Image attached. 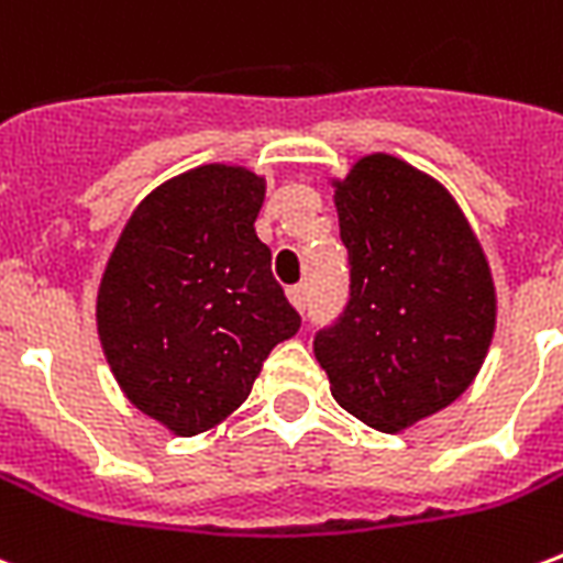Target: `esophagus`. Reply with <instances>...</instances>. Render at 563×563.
<instances>
[{
  "label": "esophagus",
  "instance_id": "1",
  "mask_svg": "<svg viewBox=\"0 0 563 563\" xmlns=\"http://www.w3.org/2000/svg\"><path fill=\"white\" fill-rule=\"evenodd\" d=\"M286 295H289L291 307H295V310H300V312L307 310V289H303V286H291Z\"/></svg>",
  "mask_w": 563,
  "mask_h": 563
}]
</instances>
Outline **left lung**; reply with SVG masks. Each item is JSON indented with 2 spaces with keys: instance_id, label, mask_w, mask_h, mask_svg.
Listing matches in <instances>:
<instances>
[{
  "instance_id": "8db88e82",
  "label": "left lung",
  "mask_w": 563,
  "mask_h": 563,
  "mask_svg": "<svg viewBox=\"0 0 563 563\" xmlns=\"http://www.w3.org/2000/svg\"><path fill=\"white\" fill-rule=\"evenodd\" d=\"M333 186L351 291L312 351L339 407L393 434L478 375L496 328L490 265L452 195L401 158H360Z\"/></svg>"
}]
</instances>
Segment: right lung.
<instances>
[{
	"label": "right lung",
	"mask_w": 563,
	"mask_h": 563,
	"mask_svg": "<svg viewBox=\"0 0 563 563\" xmlns=\"http://www.w3.org/2000/svg\"><path fill=\"white\" fill-rule=\"evenodd\" d=\"M265 179L203 165L167 179L123 227L97 295V330L132 405L195 437L230 416L300 316L253 221Z\"/></svg>",
	"instance_id": "obj_1"
}]
</instances>
